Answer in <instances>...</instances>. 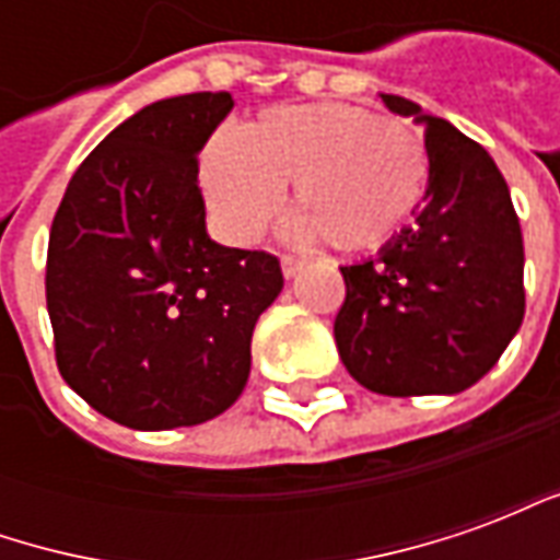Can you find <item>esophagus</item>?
<instances>
[{
	"mask_svg": "<svg viewBox=\"0 0 560 560\" xmlns=\"http://www.w3.org/2000/svg\"><path fill=\"white\" fill-rule=\"evenodd\" d=\"M303 269V260L300 257H293V255H281V272L288 276V279H293L296 272Z\"/></svg>",
	"mask_w": 560,
	"mask_h": 560,
	"instance_id": "obj_1",
	"label": "esophagus"
}]
</instances>
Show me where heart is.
<instances>
[{
    "label": "heart",
    "instance_id": "b5f03b06",
    "mask_svg": "<svg viewBox=\"0 0 560 560\" xmlns=\"http://www.w3.org/2000/svg\"><path fill=\"white\" fill-rule=\"evenodd\" d=\"M291 185L293 231L339 252L377 248L413 219L429 155L411 128L353 104H288L212 140L200 159L209 212L233 243L276 219Z\"/></svg>",
    "mask_w": 560,
    "mask_h": 560
}]
</instances>
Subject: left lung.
<instances>
[{"instance_id": "8db88e82", "label": "left lung", "mask_w": 560, "mask_h": 560, "mask_svg": "<svg viewBox=\"0 0 560 560\" xmlns=\"http://www.w3.org/2000/svg\"><path fill=\"white\" fill-rule=\"evenodd\" d=\"M393 114L425 128L429 188L413 224L381 255L341 267L339 357L381 396L462 393L504 353L525 317V248L492 155L401 95Z\"/></svg>"}]
</instances>
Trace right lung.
<instances>
[{
  "instance_id": "obj_1",
  "label": "right lung",
  "mask_w": 560,
  "mask_h": 560,
  "mask_svg": "<svg viewBox=\"0 0 560 560\" xmlns=\"http://www.w3.org/2000/svg\"><path fill=\"white\" fill-rule=\"evenodd\" d=\"M231 107V92H191L138 110L83 159L54 215L44 288L59 375L128 429L228 411L284 284L276 255L207 236L197 152Z\"/></svg>"
}]
</instances>
